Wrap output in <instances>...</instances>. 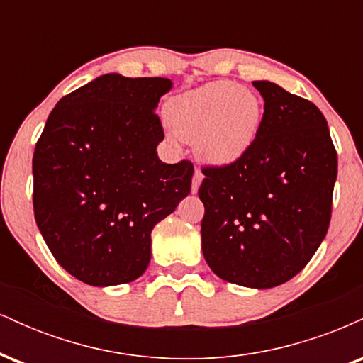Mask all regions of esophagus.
<instances>
[{
	"mask_svg": "<svg viewBox=\"0 0 363 363\" xmlns=\"http://www.w3.org/2000/svg\"><path fill=\"white\" fill-rule=\"evenodd\" d=\"M201 182H203L201 170L196 169L194 170V176H193V184H191V191H193V193H198V189H199V186H201Z\"/></svg>",
	"mask_w": 363,
	"mask_h": 363,
	"instance_id": "obj_1",
	"label": "esophagus"
}]
</instances>
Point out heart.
I'll return each instance as SVG.
<instances>
[{"label":"heart","instance_id":"1","mask_svg":"<svg viewBox=\"0 0 363 363\" xmlns=\"http://www.w3.org/2000/svg\"><path fill=\"white\" fill-rule=\"evenodd\" d=\"M262 101L234 82H213L177 95L165 107L174 133L194 141L196 155L216 167L235 164L252 147L262 123Z\"/></svg>","mask_w":363,"mask_h":363}]
</instances>
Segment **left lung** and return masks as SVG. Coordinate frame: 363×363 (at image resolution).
<instances>
[{
	"mask_svg": "<svg viewBox=\"0 0 363 363\" xmlns=\"http://www.w3.org/2000/svg\"><path fill=\"white\" fill-rule=\"evenodd\" d=\"M264 114L251 150L205 167L203 256L216 277L273 289L306 268L326 237L338 157L314 104L272 82H252Z\"/></svg>",
	"mask_w": 363,
	"mask_h": 363,
	"instance_id": "left-lung-1",
	"label": "left lung"
}]
</instances>
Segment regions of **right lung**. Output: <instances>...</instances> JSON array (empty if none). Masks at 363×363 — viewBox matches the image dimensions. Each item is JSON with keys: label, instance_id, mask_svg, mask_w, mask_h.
<instances>
[{"label": "right lung", "instance_id": "obj_1", "mask_svg": "<svg viewBox=\"0 0 363 363\" xmlns=\"http://www.w3.org/2000/svg\"><path fill=\"white\" fill-rule=\"evenodd\" d=\"M169 78L107 73L65 95L35 145L34 215L74 278L111 286L140 278L152 230L191 191L189 160L164 164L155 114Z\"/></svg>", "mask_w": 363, "mask_h": 363}]
</instances>
